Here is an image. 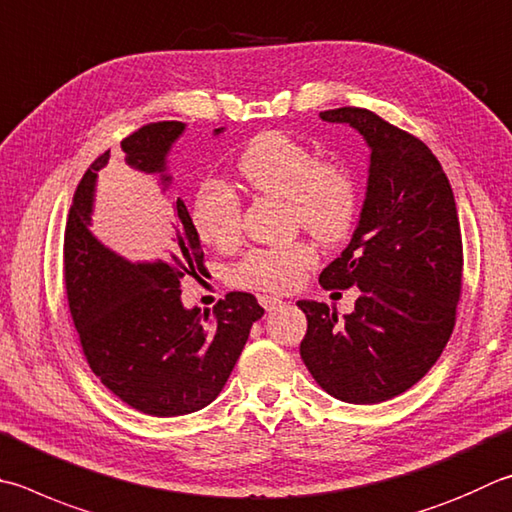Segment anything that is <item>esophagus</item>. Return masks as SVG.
Masks as SVG:
<instances>
[{"mask_svg":"<svg viewBox=\"0 0 512 512\" xmlns=\"http://www.w3.org/2000/svg\"><path fill=\"white\" fill-rule=\"evenodd\" d=\"M259 304H262L264 306V309L268 311V313H271V311H275V309H282V300H280V297H271V295H262V297H259Z\"/></svg>","mask_w":512,"mask_h":512,"instance_id":"obj_1","label":"esophagus"}]
</instances>
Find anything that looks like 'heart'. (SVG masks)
Wrapping results in <instances>:
<instances>
[{"label":"heart","instance_id":"1","mask_svg":"<svg viewBox=\"0 0 512 512\" xmlns=\"http://www.w3.org/2000/svg\"><path fill=\"white\" fill-rule=\"evenodd\" d=\"M248 190L284 199L288 219L322 244L345 239L356 221L358 188L342 163L320 161L309 145L282 132L255 136L237 161ZM192 224L208 246L232 248L241 237V203L221 183H206L194 197ZM315 264L306 241L282 248H255L232 268V284L255 291L288 293Z\"/></svg>","mask_w":512,"mask_h":512}]
</instances>
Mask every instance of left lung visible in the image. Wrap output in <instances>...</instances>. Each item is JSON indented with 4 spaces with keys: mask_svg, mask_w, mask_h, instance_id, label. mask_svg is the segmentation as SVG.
Returning <instances> with one entry per match:
<instances>
[{
    "mask_svg": "<svg viewBox=\"0 0 512 512\" xmlns=\"http://www.w3.org/2000/svg\"><path fill=\"white\" fill-rule=\"evenodd\" d=\"M320 118L353 127L371 152L358 226L320 273L324 288L358 286L360 295L342 318L324 302H297L309 322L300 356L333 398L374 405L416 385L452 336L463 275L457 203L416 136L360 107Z\"/></svg>",
    "mask_w": 512,
    "mask_h": 512,
    "instance_id": "left-lung-1",
    "label": "left lung"
}]
</instances>
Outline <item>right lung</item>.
I'll return each instance as SVG.
<instances>
[{"label":"right lung","mask_w":512,"mask_h":512,"mask_svg":"<svg viewBox=\"0 0 512 512\" xmlns=\"http://www.w3.org/2000/svg\"><path fill=\"white\" fill-rule=\"evenodd\" d=\"M185 123L163 120L127 136L125 163L159 174L163 192L167 154ZM224 127L215 129V136ZM109 150L78 183L64 232V284L82 351L111 394L150 416H183L210 405L244 349L250 327L264 315L255 295L232 291L215 309H185L181 282L199 277L203 248L185 203L176 199L174 248L167 262H129L91 235L98 172Z\"/></svg>","instance_id":"obj_1"}]
</instances>
